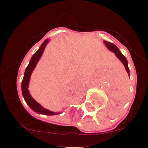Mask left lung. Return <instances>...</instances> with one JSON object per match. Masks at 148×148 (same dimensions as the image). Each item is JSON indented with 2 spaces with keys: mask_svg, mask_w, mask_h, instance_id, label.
Returning <instances> with one entry per match:
<instances>
[{
  "mask_svg": "<svg viewBox=\"0 0 148 148\" xmlns=\"http://www.w3.org/2000/svg\"><path fill=\"white\" fill-rule=\"evenodd\" d=\"M104 43L105 44V45L107 46V49H108L110 51H111L112 52L115 53L116 56H117L121 62H122V63L123 64L124 66H125V69H126L128 75H129L130 77V69H129V67H128V62H127V59L125 58V56L121 53L118 48L114 45V44L108 42V41H104Z\"/></svg>",
  "mask_w": 148,
  "mask_h": 148,
  "instance_id": "8db88e82",
  "label": "left lung"
}]
</instances>
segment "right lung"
Segmentation results:
<instances>
[{
	"label": "right lung",
	"mask_w": 148,
	"mask_h": 148,
	"mask_svg": "<svg viewBox=\"0 0 148 148\" xmlns=\"http://www.w3.org/2000/svg\"><path fill=\"white\" fill-rule=\"evenodd\" d=\"M49 39H46L45 41L43 42L41 46L38 49V50L34 53L31 57V60H30L29 64H28V66L26 67V70H25L24 76H23V79L22 80L21 84V90L22 94H23V98H24L25 101L27 103V104L29 106L30 108L32 110H34L36 112L38 113V114H45V115H55V114H59V112H51L49 110L43 107L41 104L38 102H37L30 95V92L28 91V85H29L30 79H31V74H32L33 71L35 69L37 63L41 59V56H42L43 53H44V49H45L46 46L49 43Z\"/></svg>",
	"instance_id": "right-lung-1"
}]
</instances>
